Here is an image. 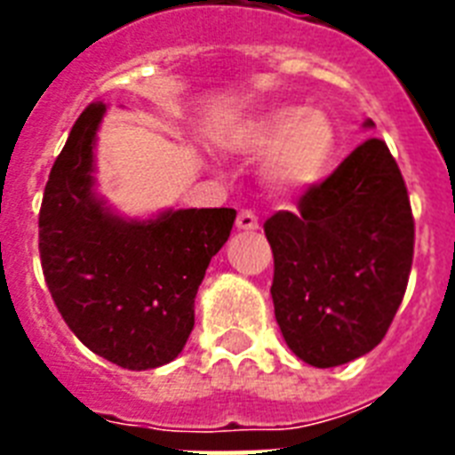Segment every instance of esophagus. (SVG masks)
Returning a JSON list of instances; mask_svg holds the SVG:
<instances>
[{"instance_id":"esophagus-1","label":"esophagus","mask_w":455,"mask_h":455,"mask_svg":"<svg viewBox=\"0 0 455 455\" xmlns=\"http://www.w3.org/2000/svg\"><path fill=\"white\" fill-rule=\"evenodd\" d=\"M235 227L243 228V231H252V228L259 227V221H257V214L252 210H241L238 217H235Z\"/></svg>"}]
</instances>
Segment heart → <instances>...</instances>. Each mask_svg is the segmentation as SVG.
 <instances>
[{"instance_id":"obj_1","label":"heart","mask_w":455,"mask_h":455,"mask_svg":"<svg viewBox=\"0 0 455 455\" xmlns=\"http://www.w3.org/2000/svg\"><path fill=\"white\" fill-rule=\"evenodd\" d=\"M234 146L245 156H271L267 177L276 188L304 191L325 177L338 130L323 110L276 106L241 124Z\"/></svg>"}]
</instances>
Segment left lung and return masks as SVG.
Wrapping results in <instances>:
<instances>
[{
  "mask_svg": "<svg viewBox=\"0 0 455 455\" xmlns=\"http://www.w3.org/2000/svg\"><path fill=\"white\" fill-rule=\"evenodd\" d=\"M264 234L274 252V314L299 359L332 368L380 345L416 243L409 191L382 139H366L309 186L298 212L271 214Z\"/></svg>",
  "mask_w": 455,
  "mask_h": 455,
  "instance_id": "obj_1",
  "label": "left lung"
}]
</instances>
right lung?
<instances>
[{"label":"right lung","instance_id":"add662e5","mask_svg":"<svg viewBox=\"0 0 455 455\" xmlns=\"http://www.w3.org/2000/svg\"><path fill=\"white\" fill-rule=\"evenodd\" d=\"M106 106L89 103L59 153L39 207L46 288L82 345L110 363H170L193 331V304L235 210H170L148 221L116 217L94 196V139Z\"/></svg>","mask_w":455,"mask_h":455}]
</instances>
